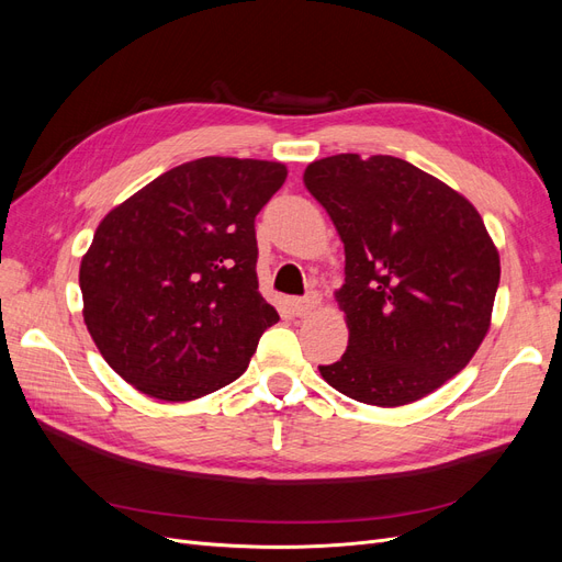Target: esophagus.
<instances>
[{
    "instance_id": "34e87169",
    "label": "esophagus",
    "mask_w": 562,
    "mask_h": 562,
    "mask_svg": "<svg viewBox=\"0 0 562 562\" xmlns=\"http://www.w3.org/2000/svg\"><path fill=\"white\" fill-rule=\"evenodd\" d=\"M318 304V297L316 295H307V297H293V300H288V307H291V312L295 314V316H304V314H310L314 307Z\"/></svg>"
}]
</instances>
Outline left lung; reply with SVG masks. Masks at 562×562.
Returning a JSON list of instances; mask_svg holds the SVG:
<instances>
[{"label": "left lung", "mask_w": 562, "mask_h": 562, "mask_svg": "<svg viewBox=\"0 0 562 562\" xmlns=\"http://www.w3.org/2000/svg\"><path fill=\"white\" fill-rule=\"evenodd\" d=\"M304 184L345 244L349 347L318 366L339 394L396 407L462 370L490 328L499 252L483 217L446 182L396 157L335 155Z\"/></svg>", "instance_id": "8db88e82"}]
</instances>
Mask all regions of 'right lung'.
<instances>
[{
    "label": "right lung",
    "instance_id": "add662e5",
    "mask_svg": "<svg viewBox=\"0 0 562 562\" xmlns=\"http://www.w3.org/2000/svg\"><path fill=\"white\" fill-rule=\"evenodd\" d=\"M288 171L203 157L110 211L81 258L83 321L110 368L159 401H192L244 375L279 321L258 291L255 217Z\"/></svg>",
    "mask_w": 562,
    "mask_h": 562
}]
</instances>
